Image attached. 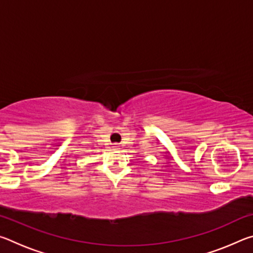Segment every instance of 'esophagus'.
I'll return each instance as SVG.
<instances>
[{
  "label": "esophagus",
  "mask_w": 253,
  "mask_h": 253,
  "mask_svg": "<svg viewBox=\"0 0 253 253\" xmlns=\"http://www.w3.org/2000/svg\"><path fill=\"white\" fill-rule=\"evenodd\" d=\"M113 149H115V151H117V149H119V145L118 144H114L113 145Z\"/></svg>",
  "instance_id": "obj_1"
}]
</instances>
